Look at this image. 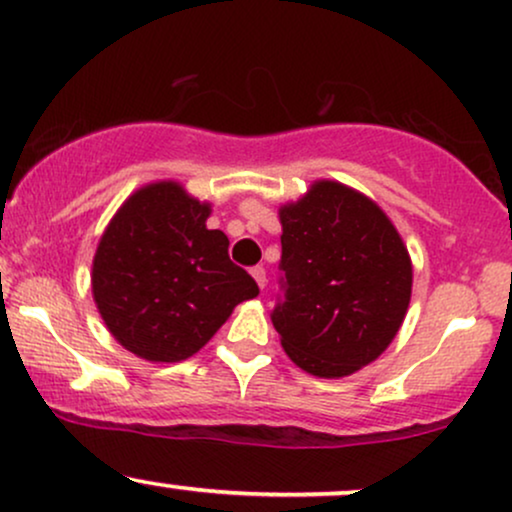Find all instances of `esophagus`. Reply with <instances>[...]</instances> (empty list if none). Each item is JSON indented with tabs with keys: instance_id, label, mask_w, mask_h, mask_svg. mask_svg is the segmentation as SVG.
<instances>
[{
	"instance_id": "obj_1",
	"label": "esophagus",
	"mask_w": 512,
	"mask_h": 512,
	"mask_svg": "<svg viewBox=\"0 0 512 512\" xmlns=\"http://www.w3.org/2000/svg\"><path fill=\"white\" fill-rule=\"evenodd\" d=\"M250 274H252V279L257 281V286L264 291V286H267V272H264V267H252Z\"/></svg>"
}]
</instances>
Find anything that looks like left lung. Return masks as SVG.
<instances>
[{
	"mask_svg": "<svg viewBox=\"0 0 512 512\" xmlns=\"http://www.w3.org/2000/svg\"><path fill=\"white\" fill-rule=\"evenodd\" d=\"M281 288L272 322L307 374L348 377L389 348L412 293V262L384 209L338 181L279 207Z\"/></svg>",
	"mask_w": 512,
	"mask_h": 512,
	"instance_id": "left-lung-1",
	"label": "left lung"
}]
</instances>
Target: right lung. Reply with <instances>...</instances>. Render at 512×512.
Returning a JSON list of instances; mask_svg holds the SVG:
<instances>
[{
	"label": "right lung",
	"instance_id": "1",
	"mask_svg": "<svg viewBox=\"0 0 512 512\" xmlns=\"http://www.w3.org/2000/svg\"><path fill=\"white\" fill-rule=\"evenodd\" d=\"M209 202L176 181L138 188L116 209L92 260V298L109 334L150 362L195 355L260 288L207 229Z\"/></svg>",
	"mask_w": 512,
	"mask_h": 512
}]
</instances>
